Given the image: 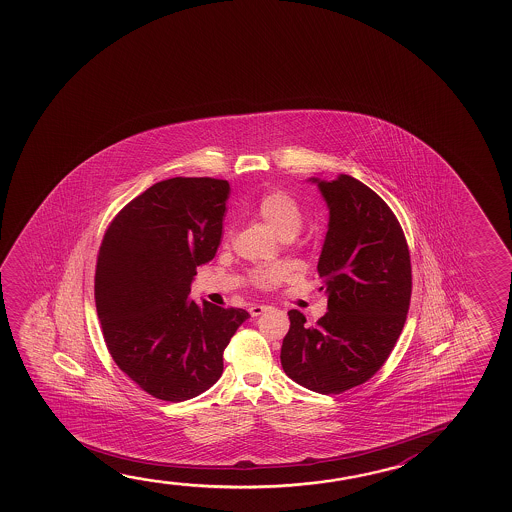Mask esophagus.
I'll return each mask as SVG.
<instances>
[{
    "mask_svg": "<svg viewBox=\"0 0 512 512\" xmlns=\"http://www.w3.org/2000/svg\"><path fill=\"white\" fill-rule=\"evenodd\" d=\"M268 310V305H252V307H250V315H252V317H259V315L268 312Z\"/></svg>",
    "mask_w": 512,
    "mask_h": 512,
    "instance_id": "obj_1",
    "label": "esophagus"
}]
</instances>
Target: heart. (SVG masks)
<instances>
[{
  "instance_id": "1",
  "label": "heart",
  "mask_w": 512,
  "mask_h": 512,
  "mask_svg": "<svg viewBox=\"0 0 512 512\" xmlns=\"http://www.w3.org/2000/svg\"><path fill=\"white\" fill-rule=\"evenodd\" d=\"M257 218L264 221L280 239H292L298 236L303 227L305 213L298 204V200L289 195L287 191L275 189L260 198L255 205ZM287 271L282 266H269V268L255 269L252 273L253 284L260 289H271L282 284Z\"/></svg>"
}]
</instances>
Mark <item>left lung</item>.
I'll use <instances>...</instances> for the list:
<instances>
[{
  "mask_svg": "<svg viewBox=\"0 0 512 512\" xmlns=\"http://www.w3.org/2000/svg\"><path fill=\"white\" fill-rule=\"evenodd\" d=\"M317 184L330 209L317 271L328 312L315 326L298 310L282 344L289 378L317 394H342L378 372L401 335L411 299L408 244L392 209L340 173Z\"/></svg>",
  "mask_w": 512,
  "mask_h": 512,
  "instance_id": "left-lung-1",
  "label": "left lung"
}]
</instances>
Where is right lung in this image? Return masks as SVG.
<instances>
[{
	"label": "right lung",
	"instance_id": "obj_1",
	"mask_svg": "<svg viewBox=\"0 0 512 512\" xmlns=\"http://www.w3.org/2000/svg\"><path fill=\"white\" fill-rule=\"evenodd\" d=\"M230 186L211 177L156 182L115 216L95 268V307L113 360L161 401L209 390L223 351L250 317L189 298L220 246Z\"/></svg>",
	"mask_w": 512,
	"mask_h": 512
}]
</instances>
